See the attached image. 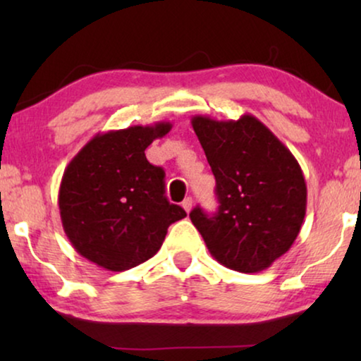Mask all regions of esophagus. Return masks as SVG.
Instances as JSON below:
<instances>
[{
    "label": "esophagus",
    "mask_w": 361,
    "mask_h": 361,
    "mask_svg": "<svg viewBox=\"0 0 361 361\" xmlns=\"http://www.w3.org/2000/svg\"><path fill=\"white\" fill-rule=\"evenodd\" d=\"M182 207H184V210L189 214V212L192 210V207H194V200H192V197H187V199H184V202H182Z\"/></svg>",
    "instance_id": "esophagus-1"
}]
</instances>
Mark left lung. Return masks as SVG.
Segmentation results:
<instances>
[{
    "mask_svg": "<svg viewBox=\"0 0 361 361\" xmlns=\"http://www.w3.org/2000/svg\"><path fill=\"white\" fill-rule=\"evenodd\" d=\"M214 172L219 212L200 207L190 220L210 255L225 268L259 273L298 238L307 205V185L288 147L253 115L219 121L192 118Z\"/></svg>",
    "mask_w": 361,
    "mask_h": 361,
    "instance_id": "left-lung-1",
    "label": "left lung"
}]
</instances>
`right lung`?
<instances>
[{"label":"right lung","instance_id":"1","mask_svg":"<svg viewBox=\"0 0 361 361\" xmlns=\"http://www.w3.org/2000/svg\"><path fill=\"white\" fill-rule=\"evenodd\" d=\"M169 121L98 133L68 162L59 189L67 238L78 255L108 271L152 258L171 224L187 215L164 195V171L146 147L171 131Z\"/></svg>","mask_w":361,"mask_h":361}]
</instances>
